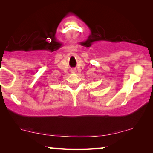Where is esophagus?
Listing matches in <instances>:
<instances>
[{
  "label": "esophagus",
  "instance_id": "34e87169",
  "mask_svg": "<svg viewBox=\"0 0 153 153\" xmlns=\"http://www.w3.org/2000/svg\"><path fill=\"white\" fill-rule=\"evenodd\" d=\"M75 70H73V71H72V73H75Z\"/></svg>",
  "mask_w": 153,
  "mask_h": 153
}]
</instances>
